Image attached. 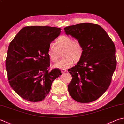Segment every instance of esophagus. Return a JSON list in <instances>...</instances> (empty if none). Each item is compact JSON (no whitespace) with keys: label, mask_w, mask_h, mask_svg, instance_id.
Returning <instances> with one entry per match:
<instances>
[{"label":"esophagus","mask_w":124,"mask_h":124,"mask_svg":"<svg viewBox=\"0 0 124 124\" xmlns=\"http://www.w3.org/2000/svg\"><path fill=\"white\" fill-rule=\"evenodd\" d=\"M61 72L62 74H63L64 73H66V72H67V70H65V69H61Z\"/></svg>","instance_id":"esophagus-1"}]
</instances>
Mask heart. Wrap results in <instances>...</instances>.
<instances>
[{"instance_id":"heart-1","label":"heart","mask_w":124,"mask_h":124,"mask_svg":"<svg viewBox=\"0 0 124 124\" xmlns=\"http://www.w3.org/2000/svg\"><path fill=\"white\" fill-rule=\"evenodd\" d=\"M56 46L53 43L49 44L48 52V57L51 61L56 62L60 57V52L63 50V56L61 60L54 64L56 68L61 69L68 68L73 63L74 61L78 62L84 54V48L81 43L74 41L71 37L62 36L56 40Z\"/></svg>"}]
</instances>
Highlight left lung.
I'll return each mask as SVG.
<instances>
[{"mask_svg":"<svg viewBox=\"0 0 124 124\" xmlns=\"http://www.w3.org/2000/svg\"><path fill=\"white\" fill-rule=\"evenodd\" d=\"M64 30L67 35L75 38L84 48L78 64L68 69L72 76L68 85L70 95L81 103L97 100L109 87L116 68L115 45L97 24L81 23Z\"/></svg>","mask_w":124,"mask_h":124,"instance_id":"left-lung-1","label":"left lung"}]
</instances>
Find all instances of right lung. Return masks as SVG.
Returning <instances> with one entry per match:
<instances>
[{
    "label": "right lung",
    "mask_w": 124,
    "mask_h": 124,
    "mask_svg": "<svg viewBox=\"0 0 124 124\" xmlns=\"http://www.w3.org/2000/svg\"><path fill=\"white\" fill-rule=\"evenodd\" d=\"M61 29L31 26L22 28L8 46L6 69L11 87L18 95L31 102L44 99L53 82L61 75L58 69L49 72V44Z\"/></svg>",
    "instance_id": "add662e5"
}]
</instances>
